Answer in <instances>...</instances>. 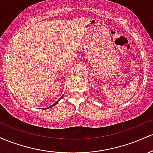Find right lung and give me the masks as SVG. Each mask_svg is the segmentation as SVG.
Returning a JSON list of instances; mask_svg holds the SVG:
<instances>
[{"label":"right lung","mask_w":153,"mask_h":153,"mask_svg":"<svg viewBox=\"0 0 153 153\" xmlns=\"http://www.w3.org/2000/svg\"><path fill=\"white\" fill-rule=\"evenodd\" d=\"M61 98H62V97H61ZM61 98H60V99H61ZM58 101H57V102H56L55 103H54V104L53 105H52V106H50V107H48V108H51V107H52V106H54V105H55L56 104V103H57V102H58Z\"/></svg>","instance_id":"right-lung-1"}]
</instances>
